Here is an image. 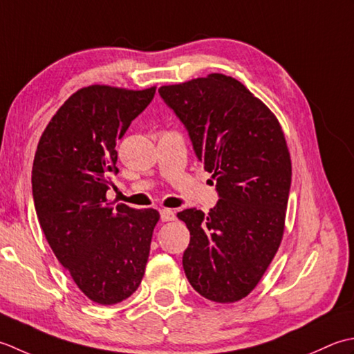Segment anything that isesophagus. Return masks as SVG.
Listing matches in <instances>:
<instances>
[{
    "instance_id": "1",
    "label": "esophagus",
    "mask_w": 354,
    "mask_h": 354,
    "mask_svg": "<svg viewBox=\"0 0 354 354\" xmlns=\"http://www.w3.org/2000/svg\"><path fill=\"white\" fill-rule=\"evenodd\" d=\"M160 220L162 221H174L176 220V212L171 211V209H162Z\"/></svg>"
}]
</instances>
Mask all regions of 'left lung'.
Segmentation results:
<instances>
[{
  "label": "left lung",
  "mask_w": 354,
  "mask_h": 354,
  "mask_svg": "<svg viewBox=\"0 0 354 354\" xmlns=\"http://www.w3.org/2000/svg\"><path fill=\"white\" fill-rule=\"evenodd\" d=\"M220 200L211 212L185 209L191 241L186 278L209 301L229 304L254 290L283 240L292 162L275 114L235 77L211 73L163 85Z\"/></svg>",
  "instance_id": "1"
}]
</instances>
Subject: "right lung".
Instances as JSON below:
<instances>
[{
    "label": "right lung",
    "instance_id": "right-lung-1",
    "mask_svg": "<svg viewBox=\"0 0 354 354\" xmlns=\"http://www.w3.org/2000/svg\"><path fill=\"white\" fill-rule=\"evenodd\" d=\"M154 93L84 86L56 111L36 148L32 191L42 232L81 292L100 306L125 301L140 286L160 218L156 209L106 200L116 142Z\"/></svg>",
    "mask_w": 354,
    "mask_h": 354
}]
</instances>
